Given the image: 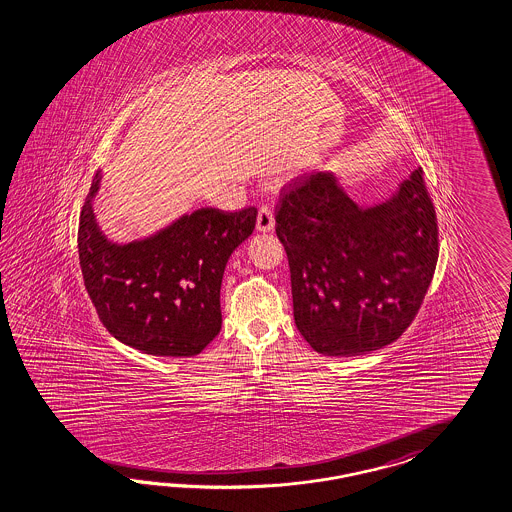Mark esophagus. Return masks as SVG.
Returning a JSON list of instances; mask_svg holds the SVG:
<instances>
[{
  "mask_svg": "<svg viewBox=\"0 0 512 512\" xmlns=\"http://www.w3.org/2000/svg\"><path fill=\"white\" fill-rule=\"evenodd\" d=\"M274 225H276V220H274V210L268 207V205H263L261 210H259V216H257V231H261V233H268V231H272V229H274Z\"/></svg>",
  "mask_w": 512,
  "mask_h": 512,
  "instance_id": "34e87169",
  "label": "esophagus"
}]
</instances>
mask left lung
<instances>
[{
	"instance_id": "1",
	"label": "left lung",
	"mask_w": 512,
	"mask_h": 512,
	"mask_svg": "<svg viewBox=\"0 0 512 512\" xmlns=\"http://www.w3.org/2000/svg\"><path fill=\"white\" fill-rule=\"evenodd\" d=\"M276 233L291 266L296 328L324 356H360L412 324L438 263L423 169L386 203L356 205L332 173L283 188Z\"/></svg>"
}]
</instances>
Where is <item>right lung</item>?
<instances>
[{
    "instance_id": "right-lung-1",
    "label": "right lung",
    "mask_w": 512,
    "mask_h": 512,
    "mask_svg": "<svg viewBox=\"0 0 512 512\" xmlns=\"http://www.w3.org/2000/svg\"><path fill=\"white\" fill-rule=\"evenodd\" d=\"M98 184L100 173L80 212L78 251L100 322L145 354H199L220 333L223 270L253 233L257 208H199L149 238L113 244L95 220Z\"/></svg>"
}]
</instances>
